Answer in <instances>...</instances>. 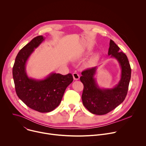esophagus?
Here are the masks:
<instances>
[{"mask_svg": "<svg viewBox=\"0 0 146 146\" xmlns=\"http://www.w3.org/2000/svg\"><path fill=\"white\" fill-rule=\"evenodd\" d=\"M73 77L74 80H78L80 78V76L77 73H73Z\"/></svg>", "mask_w": 146, "mask_h": 146, "instance_id": "esophagus-1", "label": "esophagus"}]
</instances>
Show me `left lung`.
Wrapping results in <instances>:
<instances>
[{
    "mask_svg": "<svg viewBox=\"0 0 146 146\" xmlns=\"http://www.w3.org/2000/svg\"><path fill=\"white\" fill-rule=\"evenodd\" d=\"M108 55L115 58L121 68V80L111 89H101L94 78L97 67L89 68L81 73L80 81L84 85L82 101L85 108L96 115L106 114L119 106L127 95L131 77V68L127 55L112 40L110 41Z\"/></svg>",
    "mask_w": 146,
    "mask_h": 146,
    "instance_id": "1",
    "label": "left lung"
}]
</instances>
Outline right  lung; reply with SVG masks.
<instances>
[{"mask_svg":"<svg viewBox=\"0 0 146 146\" xmlns=\"http://www.w3.org/2000/svg\"><path fill=\"white\" fill-rule=\"evenodd\" d=\"M44 40L43 36H38L19 51L13 68V76L18 98L29 108L40 113H48L59 106L73 78L70 73L64 76L54 73L41 80L28 77L26 62L35 48Z\"/></svg>","mask_w":146,"mask_h":146,"instance_id":"obj_1","label":"right lung"}]
</instances>
